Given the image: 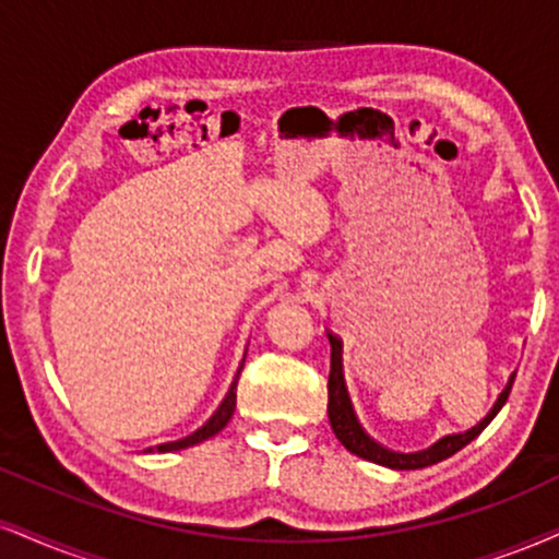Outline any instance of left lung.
Returning a JSON list of instances; mask_svg holds the SVG:
<instances>
[{
    "mask_svg": "<svg viewBox=\"0 0 559 559\" xmlns=\"http://www.w3.org/2000/svg\"><path fill=\"white\" fill-rule=\"evenodd\" d=\"M328 338H331V378H328V419H331V427H333L335 437H338V440H341V445H344L346 450H352V453L359 455V459L380 463V466H388V468H399V472H412V468L432 466V463L445 461L453 453H459L461 448H466L468 442H472L476 435H481V429L495 419L497 412H500V408L506 406V401H508V395H510V388H513V380H510V385L502 390L500 399H497V403L492 406V412L484 416L479 425L468 429V432L445 435V437H442V440H437L435 445H429L427 450H416V453H401V450H390L385 445H380V442L374 440V437H369L365 432V427L359 425V419H356V414H354L352 399H348L346 382H344V365H341V341L335 338L333 333H328ZM513 378H515V374H513Z\"/></svg>",
    "mask_w": 559,
    "mask_h": 559,
    "instance_id": "8db88e82",
    "label": "left lung"
}]
</instances>
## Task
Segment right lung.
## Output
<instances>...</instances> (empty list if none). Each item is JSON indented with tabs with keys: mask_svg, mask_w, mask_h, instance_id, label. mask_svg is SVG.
Masks as SVG:
<instances>
[{
	"mask_svg": "<svg viewBox=\"0 0 559 559\" xmlns=\"http://www.w3.org/2000/svg\"><path fill=\"white\" fill-rule=\"evenodd\" d=\"M247 356V354H245ZM241 367H245V361H241ZM241 367H239V372H241ZM239 378V374H237ZM234 408H237V380H234V385L228 388V393H226V399L221 401V406L215 408V414L211 416V419L205 421L203 427L200 429H194L192 435H187V437H181V440H174V442H164V445H158L156 450L158 453H171V450H181V448H190V445H198V442H203V440H207V437H213V435H218L221 429H224L226 425H228V419H231L234 416Z\"/></svg>",
	"mask_w": 559,
	"mask_h": 559,
	"instance_id": "add662e5",
	"label": "right lung"
}]
</instances>
